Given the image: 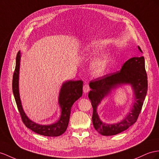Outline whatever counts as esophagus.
Wrapping results in <instances>:
<instances>
[{
  "label": "esophagus",
  "mask_w": 159,
  "mask_h": 159,
  "mask_svg": "<svg viewBox=\"0 0 159 159\" xmlns=\"http://www.w3.org/2000/svg\"><path fill=\"white\" fill-rule=\"evenodd\" d=\"M89 89H90V88H89V84H85L83 86V92H84V93H87L89 91Z\"/></svg>",
  "instance_id": "34e87169"
}]
</instances>
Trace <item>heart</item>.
Here are the masks:
<instances>
[{"instance_id": "1", "label": "heart", "mask_w": 159, "mask_h": 159, "mask_svg": "<svg viewBox=\"0 0 159 159\" xmlns=\"http://www.w3.org/2000/svg\"><path fill=\"white\" fill-rule=\"evenodd\" d=\"M103 48L94 42H89L83 48V54L84 56H93L100 54L103 51ZM111 62V56L109 53L104 54L93 60L90 68L92 74L96 77L102 76L107 71L109 65Z\"/></svg>"}]
</instances>
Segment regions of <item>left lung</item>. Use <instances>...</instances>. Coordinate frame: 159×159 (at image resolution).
I'll list each match as a JSON object with an SVG mask.
<instances>
[{"instance_id":"8db88e82","label":"left lung","mask_w":159,"mask_h":159,"mask_svg":"<svg viewBox=\"0 0 159 159\" xmlns=\"http://www.w3.org/2000/svg\"><path fill=\"white\" fill-rule=\"evenodd\" d=\"M140 51L142 52L140 47ZM129 85L133 92V103L123 119L117 123L107 124L101 120L97 112L98 105L119 88ZM91 90L89 93L93 113V124L97 132L103 136H113L127 129L136 121L147 93L148 80L145 70L144 56L133 57L123 64L120 71L107 74L91 81Z\"/></svg>"}]
</instances>
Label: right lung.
<instances>
[{
  "instance_id": "right-lung-1",
  "label": "right lung",
  "mask_w": 159,
  "mask_h": 159,
  "mask_svg": "<svg viewBox=\"0 0 159 159\" xmlns=\"http://www.w3.org/2000/svg\"><path fill=\"white\" fill-rule=\"evenodd\" d=\"M21 52H19L16 58L15 70L13 78V92L20 115L27 128L40 135L56 137L62 135L66 131L71 112L72 105L83 95V80H66L60 87L58 103L60 109L59 119L54 123L50 124H40L32 121L26 115L22 106L19 94V70Z\"/></svg>"
}]
</instances>
